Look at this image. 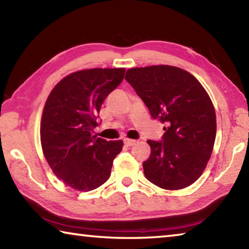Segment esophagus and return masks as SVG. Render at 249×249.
Returning a JSON list of instances; mask_svg holds the SVG:
<instances>
[{"mask_svg": "<svg viewBox=\"0 0 249 249\" xmlns=\"http://www.w3.org/2000/svg\"><path fill=\"white\" fill-rule=\"evenodd\" d=\"M124 144L126 146H133L136 144V141L135 140H128V138H126V140H124Z\"/></svg>", "mask_w": 249, "mask_h": 249, "instance_id": "esophagus-1", "label": "esophagus"}]
</instances>
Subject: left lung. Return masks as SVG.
Here are the masks:
<instances>
[{"label": "left lung", "mask_w": 249, "mask_h": 249, "mask_svg": "<svg viewBox=\"0 0 249 249\" xmlns=\"http://www.w3.org/2000/svg\"><path fill=\"white\" fill-rule=\"evenodd\" d=\"M125 80L151 117L165 124L161 141H147V180L167 190L189 187L203 172L215 142L216 117L209 94L191 73L172 66L132 68Z\"/></svg>", "instance_id": "1"}]
</instances>
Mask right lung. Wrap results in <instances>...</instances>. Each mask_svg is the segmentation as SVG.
Here are the masks:
<instances>
[{"mask_svg": "<svg viewBox=\"0 0 249 249\" xmlns=\"http://www.w3.org/2000/svg\"><path fill=\"white\" fill-rule=\"evenodd\" d=\"M125 69L81 70L50 92L40 124L45 158L62 182L78 191L99 188L111 176L123 142L92 135L107 96L124 79Z\"/></svg>", "mask_w": 249, "mask_h": 249, "instance_id": "1", "label": "right lung"}]
</instances>
